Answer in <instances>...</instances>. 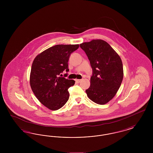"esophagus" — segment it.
Listing matches in <instances>:
<instances>
[{
    "label": "esophagus",
    "instance_id": "obj_1",
    "mask_svg": "<svg viewBox=\"0 0 153 153\" xmlns=\"http://www.w3.org/2000/svg\"><path fill=\"white\" fill-rule=\"evenodd\" d=\"M81 81V79H76V81L77 83H79Z\"/></svg>",
    "mask_w": 153,
    "mask_h": 153
}]
</instances>
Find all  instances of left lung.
Segmentation results:
<instances>
[{"instance_id": "1", "label": "left lung", "mask_w": 153, "mask_h": 153, "mask_svg": "<svg viewBox=\"0 0 153 153\" xmlns=\"http://www.w3.org/2000/svg\"><path fill=\"white\" fill-rule=\"evenodd\" d=\"M92 68L91 85L85 92L98 104L109 102L116 95L123 78L122 59L107 42L93 39L80 45Z\"/></svg>"}]
</instances>
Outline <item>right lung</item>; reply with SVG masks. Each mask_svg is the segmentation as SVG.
<instances>
[{
    "label": "right lung",
    "instance_id": "obj_1",
    "mask_svg": "<svg viewBox=\"0 0 153 153\" xmlns=\"http://www.w3.org/2000/svg\"><path fill=\"white\" fill-rule=\"evenodd\" d=\"M79 47L78 44L57 45L42 51L33 61L30 87L38 100L49 109H59L69 99L68 89L75 81L60 76L64 71L69 72V58Z\"/></svg>",
    "mask_w": 153,
    "mask_h": 153
}]
</instances>
